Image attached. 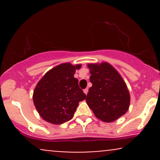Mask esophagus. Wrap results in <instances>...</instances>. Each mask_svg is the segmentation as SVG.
Segmentation results:
<instances>
[{
	"instance_id": "1",
	"label": "esophagus",
	"mask_w": 160,
	"mask_h": 160,
	"mask_svg": "<svg viewBox=\"0 0 160 160\" xmlns=\"http://www.w3.org/2000/svg\"><path fill=\"white\" fill-rule=\"evenodd\" d=\"M83 92L85 93L86 95H87V93H88V89H87V88H86V89H83Z\"/></svg>"
}]
</instances>
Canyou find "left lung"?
Instances as JSON below:
<instances>
[{
  "instance_id": "left-lung-1",
  "label": "left lung",
  "mask_w": 160,
  "mask_h": 160,
  "mask_svg": "<svg viewBox=\"0 0 160 160\" xmlns=\"http://www.w3.org/2000/svg\"><path fill=\"white\" fill-rule=\"evenodd\" d=\"M92 86L86 103L97 118L111 122L124 115L130 104V95L123 79L108 62L88 64Z\"/></svg>"
}]
</instances>
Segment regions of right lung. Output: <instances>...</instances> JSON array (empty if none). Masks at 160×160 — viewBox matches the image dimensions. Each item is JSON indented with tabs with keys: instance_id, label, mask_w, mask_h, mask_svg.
Here are the masks:
<instances>
[{
	"instance_id": "1",
	"label": "right lung",
	"mask_w": 160,
	"mask_h": 160,
	"mask_svg": "<svg viewBox=\"0 0 160 160\" xmlns=\"http://www.w3.org/2000/svg\"><path fill=\"white\" fill-rule=\"evenodd\" d=\"M81 65L63 63L44 74L37 84L33 102L45 121L59 125L73 118L79 102L86 98L74 75Z\"/></svg>"
}]
</instances>
